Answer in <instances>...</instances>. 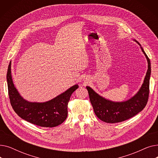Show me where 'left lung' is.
Returning a JSON list of instances; mask_svg holds the SVG:
<instances>
[{
  "label": "left lung",
  "mask_w": 158,
  "mask_h": 158,
  "mask_svg": "<svg viewBox=\"0 0 158 158\" xmlns=\"http://www.w3.org/2000/svg\"><path fill=\"white\" fill-rule=\"evenodd\" d=\"M136 41L140 45L137 41ZM141 48L147 60L148 70L142 87L133 97L126 102H114L106 100L95 93L90 87H86L94 112L97 117L102 121L110 123L125 121L142 111L147 105L149 96L151 61L143 48L141 47Z\"/></svg>",
  "instance_id": "8db88e82"
}]
</instances>
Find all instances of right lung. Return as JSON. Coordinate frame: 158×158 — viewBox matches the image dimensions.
I'll return each mask as SVG.
<instances>
[{
	"mask_svg": "<svg viewBox=\"0 0 158 158\" xmlns=\"http://www.w3.org/2000/svg\"><path fill=\"white\" fill-rule=\"evenodd\" d=\"M11 72L10 62L7 72L8 94L13 110L20 118L44 127L57 126L66 120L70 96L78 88V85L71 87L50 101L44 103L29 102L21 97L14 86Z\"/></svg>",
	"mask_w": 158,
	"mask_h": 158,
	"instance_id": "right-lung-1",
	"label": "right lung"
}]
</instances>
